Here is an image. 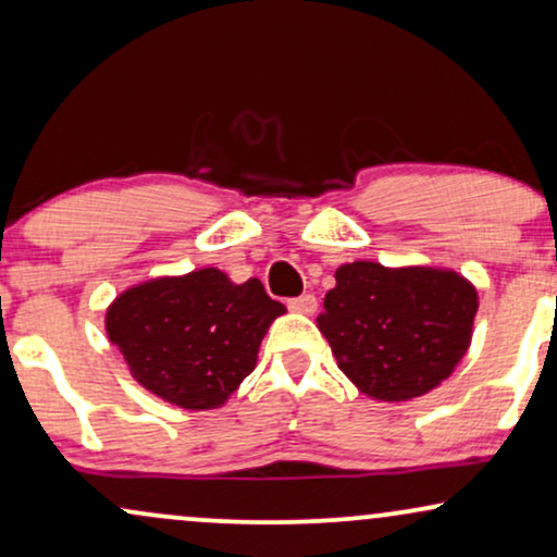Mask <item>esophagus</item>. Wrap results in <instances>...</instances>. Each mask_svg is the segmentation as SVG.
<instances>
[{
	"instance_id": "1",
	"label": "esophagus",
	"mask_w": 557,
	"mask_h": 557,
	"mask_svg": "<svg viewBox=\"0 0 557 557\" xmlns=\"http://www.w3.org/2000/svg\"><path fill=\"white\" fill-rule=\"evenodd\" d=\"M287 308H290L293 313L311 315V313H315V308H319V300H315V295L306 293V295H300V298H293L290 302H287Z\"/></svg>"
}]
</instances>
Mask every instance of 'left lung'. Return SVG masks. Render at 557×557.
Here are the masks:
<instances>
[{
	"mask_svg": "<svg viewBox=\"0 0 557 557\" xmlns=\"http://www.w3.org/2000/svg\"><path fill=\"white\" fill-rule=\"evenodd\" d=\"M319 331L364 396L400 404L453 375L473 339L478 290L445 267L342 264Z\"/></svg>",
	"mask_w": 557,
	"mask_h": 557,
	"instance_id": "8db88e82",
	"label": "left lung"
}]
</instances>
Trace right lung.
<instances>
[{"mask_svg":"<svg viewBox=\"0 0 557 557\" xmlns=\"http://www.w3.org/2000/svg\"><path fill=\"white\" fill-rule=\"evenodd\" d=\"M283 313L257 277L236 285L202 267L123 290L108 306L104 331L138 385L172 406L210 411L255 370L259 344Z\"/></svg>","mask_w":557,"mask_h":557,"instance_id":"obj_1","label":"right lung"}]
</instances>
